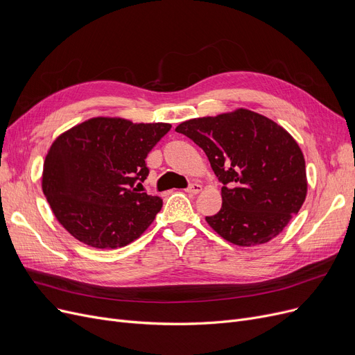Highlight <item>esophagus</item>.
Segmentation results:
<instances>
[{
	"label": "esophagus",
	"mask_w": 355,
	"mask_h": 355,
	"mask_svg": "<svg viewBox=\"0 0 355 355\" xmlns=\"http://www.w3.org/2000/svg\"><path fill=\"white\" fill-rule=\"evenodd\" d=\"M201 191V185L198 182H191L187 187V193L190 194H198Z\"/></svg>",
	"instance_id": "obj_1"
}]
</instances>
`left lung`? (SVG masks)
Segmentation results:
<instances>
[{
  "mask_svg": "<svg viewBox=\"0 0 355 355\" xmlns=\"http://www.w3.org/2000/svg\"><path fill=\"white\" fill-rule=\"evenodd\" d=\"M175 130L206 153L223 184V206L206 220L230 243H266L302 207L306 196L302 151L273 121L239 109L190 119Z\"/></svg>",
  "mask_w": 355,
  "mask_h": 355,
  "instance_id": "1",
  "label": "left lung"
}]
</instances>
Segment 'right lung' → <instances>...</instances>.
Returning a JSON list of instances; mask_svg holds the SVG:
<instances>
[{
	"instance_id": "obj_1",
	"label": "right lung",
	"mask_w": 355,
	"mask_h": 355,
	"mask_svg": "<svg viewBox=\"0 0 355 355\" xmlns=\"http://www.w3.org/2000/svg\"><path fill=\"white\" fill-rule=\"evenodd\" d=\"M170 123L93 118L55 139L44 161L43 193L60 225L82 243L116 249L138 239L162 207L139 193L145 158Z\"/></svg>"
}]
</instances>
